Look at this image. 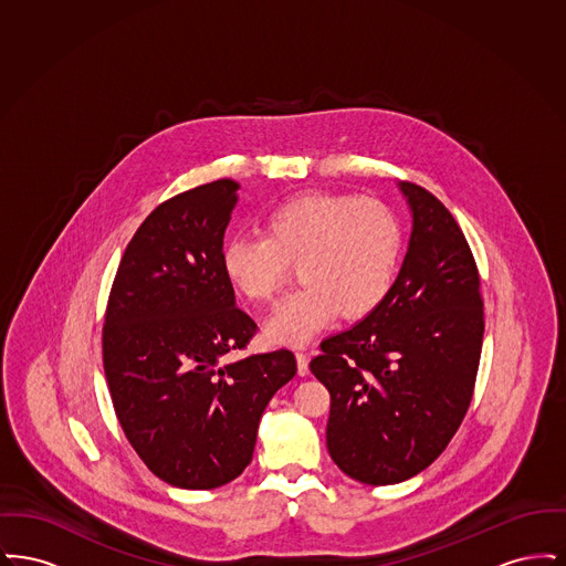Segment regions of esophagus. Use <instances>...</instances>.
I'll list each match as a JSON object with an SVG mask.
<instances>
[{
  "label": "esophagus",
  "instance_id": "esophagus-1",
  "mask_svg": "<svg viewBox=\"0 0 566 566\" xmlns=\"http://www.w3.org/2000/svg\"><path fill=\"white\" fill-rule=\"evenodd\" d=\"M296 374L298 376H307L310 374V358L305 352H296Z\"/></svg>",
  "mask_w": 566,
  "mask_h": 566
}]
</instances>
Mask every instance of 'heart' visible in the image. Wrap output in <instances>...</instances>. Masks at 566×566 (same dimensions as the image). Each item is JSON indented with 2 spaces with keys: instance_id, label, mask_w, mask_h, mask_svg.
Listing matches in <instances>:
<instances>
[{
  "instance_id": "1",
  "label": "heart",
  "mask_w": 566,
  "mask_h": 566,
  "mask_svg": "<svg viewBox=\"0 0 566 566\" xmlns=\"http://www.w3.org/2000/svg\"><path fill=\"white\" fill-rule=\"evenodd\" d=\"M403 231L390 208L339 192H305L265 218V235H235L222 245L220 263L235 291L268 303L296 265L303 284L265 324L273 344L303 346L337 314L369 316L392 289Z\"/></svg>"
}]
</instances>
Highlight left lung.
I'll list each match as a JSON object with an SVG mask.
<instances>
[{
    "label": "left lung",
    "mask_w": 566,
    "mask_h": 566,
    "mask_svg": "<svg viewBox=\"0 0 566 566\" xmlns=\"http://www.w3.org/2000/svg\"><path fill=\"white\" fill-rule=\"evenodd\" d=\"M411 212L403 265L369 316L321 344L310 363L331 395L326 448L352 480L399 484L458 431L480 367V273L454 216L399 182Z\"/></svg>",
    "instance_id": "1"
}]
</instances>
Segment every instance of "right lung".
<instances>
[{"label": "right lung", "instance_id": "add662e5", "mask_svg": "<svg viewBox=\"0 0 566 566\" xmlns=\"http://www.w3.org/2000/svg\"><path fill=\"white\" fill-rule=\"evenodd\" d=\"M238 190L222 178L161 203L127 245L106 310L116 418L144 464L187 490L242 475L265 407L296 374L291 350L231 360L256 333L220 263Z\"/></svg>", "mask_w": 566, "mask_h": 566}]
</instances>
